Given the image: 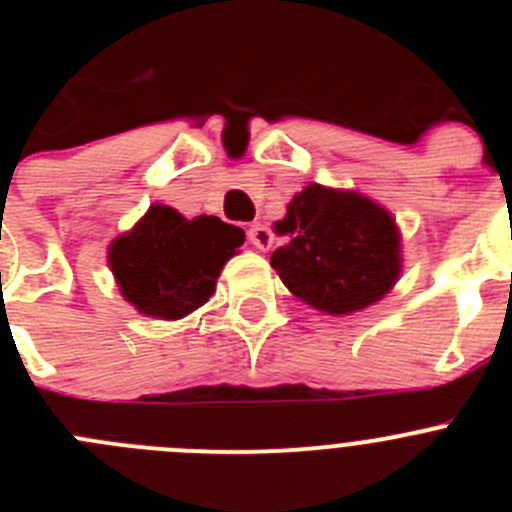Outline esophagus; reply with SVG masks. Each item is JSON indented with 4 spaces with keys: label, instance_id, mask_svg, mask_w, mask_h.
<instances>
[{
    "label": "esophagus",
    "instance_id": "esophagus-1",
    "mask_svg": "<svg viewBox=\"0 0 512 512\" xmlns=\"http://www.w3.org/2000/svg\"><path fill=\"white\" fill-rule=\"evenodd\" d=\"M248 241H251L253 248H259V251H269L274 235H271V230L266 228V225L253 223L251 228H248Z\"/></svg>",
    "mask_w": 512,
    "mask_h": 512
}]
</instances>
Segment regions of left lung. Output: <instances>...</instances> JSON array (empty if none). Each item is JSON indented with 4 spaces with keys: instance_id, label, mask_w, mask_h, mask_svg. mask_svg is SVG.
Wrapping results in <instances>:
<instances>
[{
    "instance_id": "8db88e82",
    "label": "left lung",
    "mask_w": 512,
    "mask_h": 512,
    "mask_svg": "<svg viewBox=\"0 0 512 512\" xmlns=\"http://www.w3.org/2000/svg\"><path fill=\"white\" fill-rule=\"evenodd\" d=\"M274 230L284 243L271 253V266L284 287L328 315L374 305L400 277L395 217L359 192L310 184Z\"/></svg>"
}]
</instances>
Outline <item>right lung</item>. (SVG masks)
I'll return each instance as SVG.
<instances>
[{
  "label": "right lung",
  "mask_w": 512,
  "mask_h": 512,
  "mask_svg": "<svg viewBox=\"0 0 512 512\" xmlns=\"http://www.w3.org/2000/svg\"><path fill=\"white\" fill-rule=\"evenodd\" d=\"M246 233L215 215L187 220L166 205H151L133 230L110 246V269L122 297L138 312L179 320L205 305L225 261Z\"/></svg>",
  "instance_id": "right-lung-1"
}]
</instances>
